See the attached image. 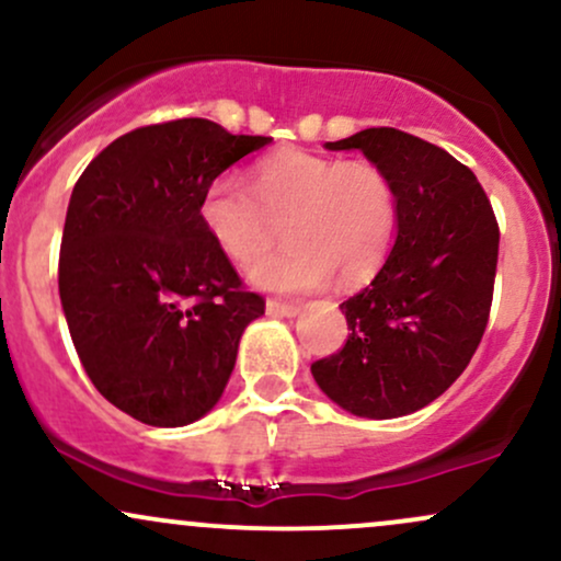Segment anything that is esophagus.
Listing matches in <instances>:
<instances>
[{
  "instance_id": "obj_1",
  "label": "esophagus",
  "mask_w": 561,
  "mask_h": 561,
  "mask_svg": "<svg viewBox=\"0 0 561 561\" xmlns=\"http://www.w3.org/2000/svg\"><path fill=\"white\" fill-rule=\"evenodd\" d=\"M266 311L272 313V317H298L300 313V306H295V302H282V300H266Z\"/></svg>"
}]
</instances>
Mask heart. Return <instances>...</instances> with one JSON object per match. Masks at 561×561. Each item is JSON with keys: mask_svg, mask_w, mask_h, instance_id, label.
Returning a JSON list of instances; mask_svg holds the SVG:
<instances>
[{"mask_svg": "<svg viewBox=\"0 0 561 561\" xmlns=\"http://www.w3.org/2000/svg\"><path fill=\"white\" fill-rule=\"evenodd\" d=\"M199 224L229 261L248 266L285 229L289 242L248 272L255 287L308 293L340 282H362L382 266L398 227L390 176L369 160L311 152H279L250 176H218L199 197Z\"/></svg>", "mask_w": 561, "mask_h": 561, "instance_id": "obj_1", "label": "heart"}]
</instances>
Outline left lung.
I'll use <instances>...</instances> for the list:
<instances>
[{"label":"left lung","instance_id":"obj_1","mask_svg":"<svg viewBox=\"0 0 561 561\" xmlns=\"http://www.w3.org/2000/svg\"><path fill=\"white\" fill-rule=\"evenodd\" d=\"M362 150L398 197L396 244L375 279L340 302L343 351L311 364L324 396L366 420L414 414L467 369L485 332L499 224L478 176L440 147L398 128L327 141Z\"/></svg>","mask_w":561,"mask_h":561}]
</instances>
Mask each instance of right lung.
Wrapping results in <instances>:
<instances>
[{
	"label": "right lung",
	"mask_w": 561,
	"mask_h": 561,
	"mask_svg": "<svg viewBox=\"0 0 561 561\" xmlns=\"http://www.w3.org/2000/svg\"><path fill=\"white\" fill-rule=\"evenodd\" d=\"M272 137L179 118L124 134L73 186L60 300L94 388L152 427H184L227 388L244 327L263 317L199 224L205 186Z\"/></svg>",
	"instance_id": "1"
}]
</instances>
